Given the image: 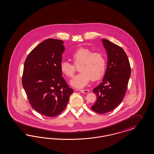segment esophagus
<instances>
[{"label":"esophagus","mask_w":154,"mask_h":154,"mask_svg":"<svg viewBox=\"0 0 154 154\" xmlns=\"http://www.w3.org/2000/svg\"><path fill=\"white\" fill-rule=\"evenodd\" d=\"M80 91L81 93H84V94H87L89 93V90H80Z\"/></svg>","instance_id":"esophagus-1"}]
</instances>
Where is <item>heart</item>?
I'll return each instance as SVG.
<instances>
[{
  "label": "heart",
  "instance_id": "heart-1",
  "mask_svg": "<svg viewBox=\"0 0 154 154\" xmlns=\"http://www.w3.org/2000/svg\"><path fill=\"white\" fill-rule=\"evenodd\" d=\"M71 60L75 66L80 65V73L70 81V85L74 88L81 89L88 84L90 80H100L106 70V59L98 52H93L90 49L80 48L72 54ZM61 72L68 78L73 76L75 69L74 65L64 61L60 65Z\"/></svg>",
  "mask_w": 154,
  "mask_h": 154
}]
</instances>
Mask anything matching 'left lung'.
<instances>
[{
    "mask_svg": "<svg viewBox=\"0 0 154 154\" xmlns=\"http://www.w3.org/2000/svg\"><path fill=\"white\" fill-rule=\"evenodd\" d=\"M102 42L107 54V68L102 82L93 90L97 101L91 109L96 112L105 114L116 108L123 100L131 68L127 54L121 47L105 38Z\"/></svg>",
    "mask_w": 154,
    "mask_h": 154,
    "instance_id": "obj_1",
    "label": "left lung"
}]
</instances>
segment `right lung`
<instances>
[{
	"instance_id": "right-lung-1",
	"label": "right lung",
	"mask_w": 154,
	"mask_h": 154,
	"mask_svg": "<svg viewBox=\"0 0 154 154\" xmlns=\"http://www.w3.org/2000/svg\"><path fill=\"white\" fill-rule=\"evenodd\" d=\"M63 43L58 39L45 40L29 53L24 63L23 86L32 108L45 117L59 115L73 92L60 70Z\"/></svg>"
}]
</instances>
